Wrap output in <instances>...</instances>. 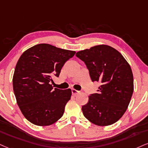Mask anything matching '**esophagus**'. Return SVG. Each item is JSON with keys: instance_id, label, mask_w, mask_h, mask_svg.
<instances>
[{"instance_id": "esophagus-1", "label": "esophagus", "mask_w": 148, "mask_h": 148, "mask_svg": "<svg viewBox=\"0 0 148 148\" xmlns=\"http://www.w3.org/2000/svg\"><path fill=\"white\" fill-rule=\"evenodd\" d=\"M71 90H72V94L73 95H77V94H79L80 92V91L75 90V89H74V88H73Z\"/></svg>"}]
</instances>
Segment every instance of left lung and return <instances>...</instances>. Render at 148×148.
Returning a JSON list of instances; mask_svg holds the SVG:
<instances>
[{"label": "left lung", "mask_w": 148, "mask_h": 148, "mask_svg": "<svg viewBox=\"0 0 148 148\" xmlns=\"http://www.w3.org/2000/svg\"><path fill=\"white\" fill-rule=\"evenodd\" d=\"M76 56L84 62L92 82H100L99 92L90 95L82 107L84 115L99 126L114 123L126 111L133 90L132 71L123 56L108 45L80 51Z\"/></svg>", "instance_id": "obj_1"}]
</instances>
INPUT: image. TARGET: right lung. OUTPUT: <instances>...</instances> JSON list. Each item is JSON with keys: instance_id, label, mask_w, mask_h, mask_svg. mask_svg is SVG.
Here are the masks:
<instances>
[{"instance_id": "right-lung-1", "label": "right lung", "mask_w": 148, "mask_h": 148, "mask_svg": "<svg viewBox=\"0 0 148 148\" xmlns=\"http://www.w3.org/2000/svg\"><path fill=\"white\" fill-rule=\"evenodd\" d=\"M75 54L49 45L39 44L25 51L16 64L13 89L21 112L33 124L46 126L62 117L71 99L70 88L53 89L52 77H59L64 63Z\"/></svg>"}]
</instances>
